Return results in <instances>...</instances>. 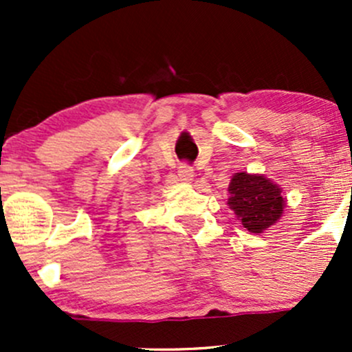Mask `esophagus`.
<instances>
[{
  "label": "esophagus",
  "instance_id": "1",
  "mask_svg": "<svg viewBox=\"0 0 352 352\" xmlns=\"http://www.w3.org/2000/svg\"><path fill=\"white\" fill-rule=\"evenodd\" d=\"M179 177L180 180H184V182H190L194 177V168L189 165V163H180L179 165Z\"/></svg>",
  "mask_w": 352,
  "mask_h": 352
}]
</instances>
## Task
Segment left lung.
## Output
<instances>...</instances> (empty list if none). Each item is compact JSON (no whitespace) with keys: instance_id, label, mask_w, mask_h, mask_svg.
Segmentation results:
<instances>
[{"instance_id":"left-lung-1","label":"left lung","mask_w":352,"mask_h":352,"mask_svg":"<svg viewBox=\"0 0 352 352\" xmlns=\"http://www.w3.org/2000/svg\"><path fill=\"white\" fill-rule=\"evenodd\" d=\"M228 204L242 219L243 228L252 233H262L274 225L283 214L285 199L281 189L262 175L236 173L230 182Z\"/></svg>"}]
</instances>
